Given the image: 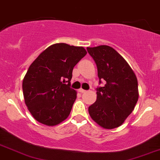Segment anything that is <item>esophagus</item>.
I'll return each instance as SVG.
<instances>
[{"mask_svg":"<svg viewBox=\"0 0 160 160\" xmlns=\"http://www.w3.org/2000/svg\"><path fill=\"white\" fill-rule=\"evenodd\" d=\"M78 91L80 92H81V93H83V92H87V90H85V89H79Z\"/></svg>","mask_w":160,"mask_h":160,"instance_id":"34e87169","label":"esophagus"}]
</instances>
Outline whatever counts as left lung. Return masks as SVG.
Returning <instances> with one entry per match:
<instances>
[{"label": "left lung", "instance_id": "1", "mask_svg": "<svg viewBox=\"0 0 160 160\" xmlns=\"http://www.w3.org/2000/svg\"><path fill=\"white\" fill-rule=\"evenodd\" d=\"M97 67L99 84L97 99L89 107L92 120L106 129L122 125L133 112L138 100V84L135 73L124 58L112 47L87 48Z\"/></svg>", "mask_w": 160, "mask_h": 160}]
</instances>
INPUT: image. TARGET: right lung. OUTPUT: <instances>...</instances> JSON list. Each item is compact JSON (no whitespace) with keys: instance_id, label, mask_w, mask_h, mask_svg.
<instances>
[{"instance_id":"add662e5","label":"right lung","mask_w":160,"mask_h":160,"mask_svg":"<svg viewBox=\"0 0 160 160\" xmlns=\"http://www.w3.org/2000/svg\"><path fill=\"white\" fill-rule=\"evenodd\" d=\"M87 53L83 47L57 43L32 63L22 81V92L36 121L54 126L68 117L77 98V92L71 88L72 72Z\"/></svg>"}]
</instances>
